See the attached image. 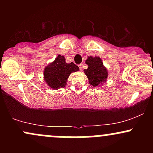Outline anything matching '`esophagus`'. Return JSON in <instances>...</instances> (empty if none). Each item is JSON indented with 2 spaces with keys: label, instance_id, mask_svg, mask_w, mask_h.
I'll list each match as a JSON object with an SVG mask.
<instances>
[{
  "label": "esophagus",
  "instance_id": "esophagus-1",
  "mask_svg": "<svg viewBox=\"0 0 153 153\" xmlns=\"http://www.w3.org/2000/svg\"><path fill=\"white\" fill-rule=\"evenodd\" d=\"M79 68H80V71H82V64H80L79 65Z\"/></svg>",
  "mask_w": 153,
  "mask_h": 153
}]
</instances>
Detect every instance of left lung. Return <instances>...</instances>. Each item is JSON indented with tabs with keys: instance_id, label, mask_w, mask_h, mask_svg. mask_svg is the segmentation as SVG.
I'll return each mask as SVG.
<instances>
[{
	"instance_id": "8db88e82",
	"label": "left lung",
	"mask_w": 153,
	"mask_h": 153,
	"mask_svg": "<svg viewBox=\"0 0 153 153\" xmlns=\"http://www.w3.org/2000/svg\"><path fill=\"white\" fill-rule=\"evenodd\" d=\"M85 63L88 68L84 70V73L87 75L91 85L96 87L106 82L108 78V71L99 57L89 56L85 60Z\"/></svg>"
}]
</instances>
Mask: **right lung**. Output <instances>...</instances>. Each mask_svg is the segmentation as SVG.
I'll list each match as a JSON object with an SVG mask.
<instances>
[{
	"mask_svg": "<svg viewBox=\"0 0 153 153\" xmlns=\"http://www.w3.org/2000/svg\"><path fill=\"white\" fill-rule=\"evenodd\" d=\"M79 71L73 62L67 63L64 56L59 54L44 71V78L47 85L52 89H59L67 85L68 78L73 72Z\"/></svg>",
	"mask_w": 153,
	"mask_h": 153,
	"instance_id": "add662e5",
	"label": "right lung"
}]
</instances>
